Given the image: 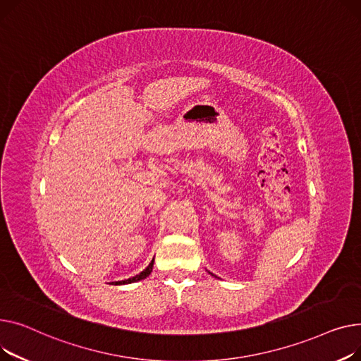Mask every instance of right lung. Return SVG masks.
Wrapping results in <instances>:
<instances>
[{
	"label": "right lung",
	"instance_id": "add662e5",
	"mask_svg": "<svg viewBox=\"0 0 361 361\" xmlns=\"http://www.w3.org/2000/svg\"><path fill=\"white\" fill-rule=\"evenodd\" d=\"M153 264H154V258H153V261H152L150 264H148V267H147L144 271H141L140 274H137L135 277H131V279H128V280H122V281H115V283H112V284H115V286H121V284H131V283L141 281V280L147 279L148 275L152 274V271H153Z\"/></svg>",
	"mask_w": 361,
	"mask_h": 361
}]
</instances>
